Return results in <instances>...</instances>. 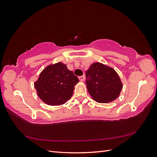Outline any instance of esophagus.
Here are the masks:
<instances>
[{"label": "esophagus", "instance_id": "obj_1", "mask_svg": "<svg viewBox=\"0 0 157 157\" xmlns=\"http://www.w3.org/2000/svg\"><path fill=\"white\" fill-rule=\"evenodd\" d=\"M84 76H80V77H78V78H79V80H80V81H81V82H82V81H84Z\"/></svg>", "mask_w": 157, "mask_h": 157}]
</instances>
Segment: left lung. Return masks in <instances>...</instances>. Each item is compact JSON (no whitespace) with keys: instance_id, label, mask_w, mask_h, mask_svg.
Returning <instances> with one entry per match:
<instances>
[{"instance_id":"obj_1","label":"left lung","mask_w":157,"mask_h":157,"mask_svg":"<svg viewBox=\"0 0 157 157\" xmlns=\"http://www.w3.org/2000/svg\"><path fill=\"white\" fill-rule=\"evenodd\" d=\"M86 84L90 96L99 103L115 100L122 88L121 79L116 71L100 63L90 65L86 72Z\"/></svg>"}]
</instances>
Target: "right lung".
Masks as SVG:
<instances>
[{"label":"right lung","mask_w":157,"mask_h":157,"mask_svg":"<svg viewBox=\"0 0 157 157\" xmlns=\"http://www.w3.org/2000/svg\"><path fill=\"white\" fill-rule=\"evenodd\" d=\"M79 81L66 65L58 63L46 67L35 83L39 97L50 105H59L71 98Z\"/></svg>","instance_id":"add662e5"}]
</instances>
